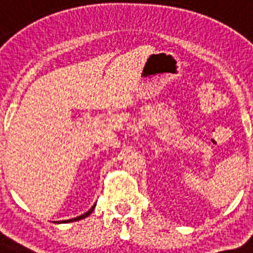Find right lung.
I'll use <instances>...</instances> for the list:
<instances>
[{"instance_id":"1","label":"right lung","mask_w":253,"mask_h":253,"mask_svg":"<svg viewBox=\"0 0 253 253\" xmlns=\"http://www.w3.org/2000/svg\"><path fill=\"white\" fill-rule=\"evenodd\" d=\"M95 206H96V205L92 206V207H91V209L88 210V211H87L86 213H84V215L77 216V217H74V218H69V220H64V221H61V222H73V221H78V220H82V218L87 217V216L90 215V213H92V211H94V209H95Z\"/></svg>"}]
</instances>
